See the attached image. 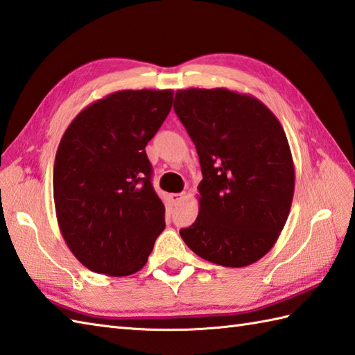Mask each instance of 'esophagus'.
<instances>
[{
    "instance_id": "obj_1",
    "label": "esophagus",
    "mask_w": 355,
    "mask_h": 355,
    "mask_svg": "<svg viewBox=\"0 0 355 355\" xmlns=\"http://www.w3.org/2000/svg\"><path fill=\"white\" fill-rule=\"evenodd\" d=\"M184 193H171L169 195V200L172 205H178V202H182L184 200Z\"/></svg>"
}]
</instances>
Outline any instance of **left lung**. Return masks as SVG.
Returning <instances> with one entry per match:
<instances>
[{"mask_svg": "<svg viewBox=\"0 0 355 355\" xmlns=\"http://www.w3.org/2000/svg\"><path fill=\"white\" fill-rule=\"evenodd\" d=\"M173 110L197 148L200 212L180 230L200 258L247 267L281 235L294 193V164L277 117L250 94L178 89Z\"/></svg>", "mask_w": 355, "mask_h": 355, "instance_id": "obj_1", "label": "left lung"}]
</instances>
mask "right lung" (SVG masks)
Masks as SVG:
<instances>
[{
	"label": "right lung",
	"mask_w": 355,
	"mask_h": 355,
	"mask_svg": "<svg viewBox=\"0 0 355 355\" xmlns=\"http://www.w3.org/2000/svg\"><path fill=\"white\" fill-rule=\"evenodd\" d=\"M172 99V89L111 93L82 110L59 143L53 168L58 224L71 253L94 273H137L164 229L145 148Z\"/></svg>",
	"instance_id": "obj_1"
}]
</instances>
